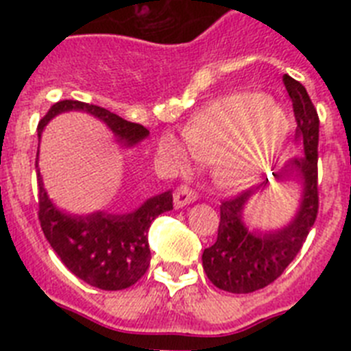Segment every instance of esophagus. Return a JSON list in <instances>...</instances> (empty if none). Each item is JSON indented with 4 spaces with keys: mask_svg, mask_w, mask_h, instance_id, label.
<instances>
[{
    "mask_svg": "<svg viewBox=\"0 0 351 351\" xmlns=\"http://www.w3.org/2000/svg\"><path fill=\"white\" fill-rule=\"evenodd\" d=\"M197 198L198 195L193 190H190L188 186H179L178 190H176V195H173V206L181 209V207L188 206V204H193Z\"/></svg>",
    "mask_w": 351,
    "mask_h": 351,
    "instance_id": "obj_1",
    "label": "esophagus"
}]
</instances>
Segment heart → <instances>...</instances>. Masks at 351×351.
Here are the masks:
<instances>
[{
    "label": "heart",
    "instance_id": "obj_1",
    "mask_svg": "<svg viewBox=\"0 0 351 351\" xmlns=\"http://www.w3.org/2000/svg\"><path fill=\"white\" fill-rule=\"evenodd\" d=\"M287 112L263 93H241L213 101L182 128V142L172 133L158 138V149L179 170L190 154L210 163L216 181L243 190L265 172L288 135Z\"/></svg>",
    "mask_w": 351,
    "mask_h": 351
}]
</instances>
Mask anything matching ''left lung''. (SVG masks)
<instances>
[{"mask_svg":"<svg viewBox=\"0 0 351 351\" xmlns=\"http://www.w3.org/2000/svg\"><path fill=\"white\" fill-rule=\"evenodd\" d=\"M283 84L295 114V144L300 145L304 156L295 158L283 172L272 176L276 182H299V207L295 216L280 228H247L244 209L251 198L271 188L269 179L221 204L218 239L204 250L202 265L214 287L230 293H251L278 280L300 251L318 214L316 163L320 121L302 84L290 75H283Z\"/></svg>","mask_w":351,"mask_h":351,"instance_id":"1","label":"left lung"}]
</instances>
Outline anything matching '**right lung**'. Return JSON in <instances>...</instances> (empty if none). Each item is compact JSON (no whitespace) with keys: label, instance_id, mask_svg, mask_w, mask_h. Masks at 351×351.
Here are the masks:
<instances>
[{"label":"right lung","instance_id":"obj_1","mask_svg":"<svg viewBox=\"0 0 351 351\" xmlns=\"http://www.w3.org/2000/svg\"><path fill=\"white\" fill-rule=\"evenodd\" d=\"M79 110L100 119L119 144L133 147L149 137V130L108 112L98 105L63 100L49 108L38 123V142L49 121L58 114ZM40 145V144H38ZM38 169V154H36ZM38 178V219L43 235L70 272L100 290H125L137 283L151 262L147 232L154 218L172 209V191L147 198L141 207L126 214H70L58 209Z\"/></svg>","mask_w":351,"mask_h":351}]
</instances>
